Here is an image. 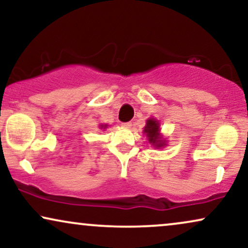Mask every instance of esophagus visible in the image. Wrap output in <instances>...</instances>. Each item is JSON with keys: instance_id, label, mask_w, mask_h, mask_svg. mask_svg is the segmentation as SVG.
<instances>
[{"instance_id": "esophagus-1", "label": "esophagus", "mask_w": 248, "mask_h": 248, "mask_svg": "<svg viewBox=\"0 0 248 248\" xmlns=\"http://www.w3.org/2000/svg\"><path fill=\"white\" fill-rule=\"evenodd\" d=\"M122 125H123L124 127H131L132 126V123H131V122H126V123H123Z\"/></svg>"}]
</instances>
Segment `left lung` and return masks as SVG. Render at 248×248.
I'll return each instance as SVG.
<instances>
[{"instance_id": "obj_1", "label": "left lung", "mask_w": 248, "mask_h": 248, "mask_svg": "<svg viewBox=\"0 0 248 248\" xmlns=\"http://www.w3.org/2000/svg\"><path fill=\"white\" fill-rule=\"evenodd\" d=\"M143 133L146 134L148 138V141L156 148H162L166 146V141L162 139L159 130V123L155 118H149L147 120L146 126H144Z\"/></svg>"}]
</instances>
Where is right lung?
<instances>
[{
  "label": "right lung",
  "mask_w": 248,
  "mask_h": 248,
  "mask_svg": "<svg viewBox=\"0 0 248 248\" xmlns=\"http://www.w3.org/2000/svg\"><path fill=\"white\" fill-rule=\"evenodd\" d=\"M100 127H101V128H106V127H107V125H104V124H102V125H100Z\"/></svg>",
  "instance_id": "add662e5"
}]
</instances>
